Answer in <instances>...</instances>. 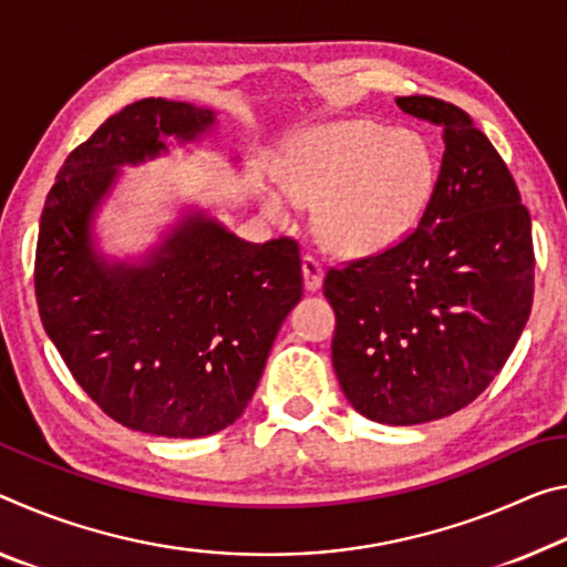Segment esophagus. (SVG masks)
<instances>
[{
  "label": "esophagus",
  "instance_id": "1",
  "mask_svg": "<svg viewBox=\"0 0 567 567\" xmlns=\"http://www.w3.org/2000/svg\"><path fill=\"white\" fill-rule=\"evenodd\" d=\"M302 277H305V290L318 292L322 285V265L316 257H302Z\"/></svg>",
  "mask_w": 567,
  "mask_h": 567
}]
</instances>
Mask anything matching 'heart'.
Masks as SVG:
<instances>
[{
  "mask_svg": "<svg viewBox=\"0 0 567 567\" xmlns=\"http://www.w3.org/2000/svg\"><path fill=\"white\" fill-rule=\"evenodd\" d=\"M436 161L416 133L373 121L320 125L287 151L282 192L265 212L292 217V202L318 206V235L346 257H373L401 245L434 194Z\"/></svg>",
  "mask_w": 567,
  "mask_h": 567,
  "instance_id": "b5f03b06",
  "label": "heart"
}]
</instances>
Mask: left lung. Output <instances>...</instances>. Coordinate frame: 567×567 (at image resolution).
Returning a JSON list of instances; mask_svg holds the SVG:
<instances>
[{
	"label": "left lung",
	"instance_id": "8db88e82",
	"mask_svg": "<svg viewBox=\"0 0 567 567\" xmlns=\"http://www.w3.org/2000/svg\"><path fill=\"white\" fill-rule=\"evenodd\" d=\"M436 123L444 158L413 235L326 275L332 368L365 419L416 426L464 409L515 350L533 308L529 214L515 178L462 107L396 97Z\"/></svg>",
	"mask_w": 567,
	"mask_h": 567
}]
</instances>
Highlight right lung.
Listing matches in <instances>:
<instances>
[{
  "label": "right lung",
  "mask_w": 567,
  "mask_h": 567,
  "mask_svg": "<svg viewBox=\"0 0 567 567\" xmlns=\"http://www.w3.org/2000/svg\"><path fill=\"white\" fill-rule=\"evenodd\" d=\"M217 113L166 97L125 105L65 158L40 219L42 326L107 416L196 439L245 413L282 320L302 298L298 241L251 245L188 206L138 259L97 247V209L123 166L209 136ZM239 156H235L237 161Z\"/></svg>",
  "instance_id": "add662e5"
}]
</instances>
